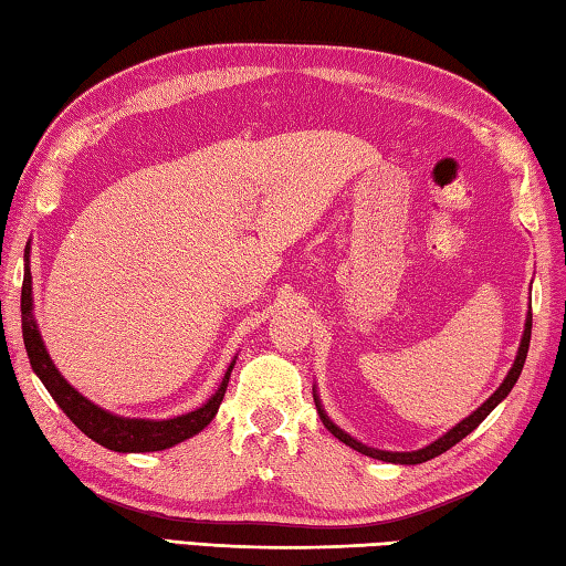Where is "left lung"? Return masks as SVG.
<instances>
[{"label":"left lung","instance_id":"1","mask_svg":"<svg viewBox=\"0 0 566 566\" xmlns=\"http://www.w3.org/2000/svg\"><path fill=\"white\" fill-rule=\"evenodd\" d=\"M530 339H532V312H526L524 334H522L520 349H516L514 364H512V369L506 371V377H504L502 385L496 387L494 395H492L490 399H486L482 407H476V409L472 411V415L464 417L462 421H459V424H454L452 429H449V432H444L442 437L434 439L432 444H427V447H421V449H415V452H387V449H375V447L361 444L359 439H354L352 434L344 432V429H339V427L334 424V421L327 417V411H324L322 399H319V395H317V387L312 389V391H314V405H317L322 424L327 427L329 432L339 439V442H344V444L352 447V449H357V452L367 454V457H371V459H381V462H391V464H421V462H429V459L444 454L447 449H452L457 442H462V439H464L469 432H474V429H476L479 424H482V421H484L486 417H490V411H492L496 405H500L502 399H506V395H510L512 387L516 385V379H520V375H522L526 352H530Z\"/></svg>","mask_w":566,"mask_h":566}]
</instances>
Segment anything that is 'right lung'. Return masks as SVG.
<instances>
[{"label":"right lung","instance_id":"add662e5","mask_svg":"<svg viewBox=\"0 0 566 566\" xmlns=\"http://www.w3.org/2000/svg\"><path fill=\"white\" fill-rule=\"evenodd\" d=\"M22 337L27 347V357L34 369V375L42 379V385L50 391L52 399L60 409L70 417L76 427L94 442L112 449V452H161L185 439L195 437L214 419L219 405H222L224 391L232 377L234 361L229 364L222 381L212 397L202 407L187 411V415L169 417V419H142V417H122L112 415L92 399L80 395L70 381H66L60 369L54 367L50 352L44 347V339L34 319V296H32V272H30V244L24 249V282H22Z\"/></svg>","mask_w":566,"mask_h":566}]
</instances>
